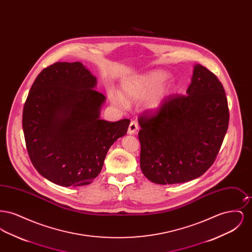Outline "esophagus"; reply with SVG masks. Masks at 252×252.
<instances>
[{
  "mask_svg": "<svg viewBox=\"0 0 252 252\" xmlns=\"http://www.w3.org/2000/svg\"><path fill=\"white\" fill-rule=\"evenodd\" d=\"M138 129H139L138 123H137L136 121H132L131 123H130V125H129V126H128L127 133H128L129 135H133V134H135L136 132L138 131Z\"/></svg>",
  "mask_w": 252,
  "mask_h": 252,
  "instance_id": "obj_1",
  "label": "esophagus"
}]
</instances>
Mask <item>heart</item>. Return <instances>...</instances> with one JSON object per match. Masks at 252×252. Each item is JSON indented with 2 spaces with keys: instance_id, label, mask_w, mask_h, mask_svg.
<instances>
[{
  "instance_id": "1",
  "label": "heart",
  "mask_w": 252,
  "mask_h": 252,
  "mask_svg": "<svg viewBox=\"0 0 252 252\" xmlns=\"http://www.w3.org/2000/svg\"><path fill=\"white\" fill-rule=\"evenodd\" d=\"M169 72L163 70H152L140 75L125 79L121 87L123 94L113 89H108L111 102L119 107H128V102L144 99V108L155 112L164 105L172 93L173 84L169 81Z\"/></svg>"
}]
</instances>
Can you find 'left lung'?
Returning <instances> with one entry per match:
<instances>
[{
  "mask_svg": "<svg viewBox=\"0 0 252 252\" xmlns=\"http://www.w3.org/2000/svg\"><path fill=\"white\" fill-rule=\"evenodd\" d=\"M228 100L216 75L194 64L186 95L139 118L140 165L157 184L195 180L212 166L228 129Z\"/></svg>",
  "mask_w": 252,
  "mask_h": 252,
  "instance_id": "1",
  "label": "left lung"
}]
</instances>
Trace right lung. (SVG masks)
<instances>
[{
	"instance_id": "1",
	"label": "right lung",
	"mask_w": 252,
	"mask_h": 252,
	"mask_svg": "<svg viewBox=\"0 0 252 252\" xmlns=\"http://www.w3.org/2000/svg\"><path fill=\"white\" fill-rule=\"evenodd\" d=\"M80 62H57L36 76L23 113L26 148L36 171L64 187L84 186L100 174L108 149L130 120L100 119L106 97Z\"/></svg>"
}]
</instances>
